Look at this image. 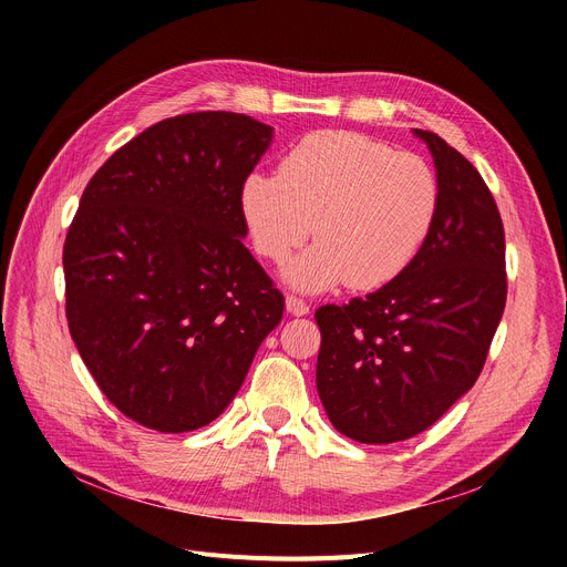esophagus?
<instances>
[{
    "instance_id": "1",
    "label": "esophagus",
    "mask_w": 567,
    "mask_h": 567,
    "mask_svg": "<svg viewBox=\"0 0 567 567\" xmlns=\"http://www.w3.org/2000/svg\"><path fill=\"white\" fill-rule=\"evenodd\" d=\"M285 306H287V312L293 315V317H303L310 312V306L301 299H296V296H287L285 299Z\"/></svg>"
}]
</instances>
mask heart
<instances>
[{"mask_svg": "<svg viewBox=\"0 0 567 567\" xmlns=\"http://www.w3.org/2000/svg\"><path fill=\"white\" fill-rule=\"evenodd\" d=\"M241 208L266 259L285 261L310 234L319 241L285 266L293 289L319 293L347 280L368 291L395 280L423 248L439 182L421 156L361 133L321 131L291 148L280 174H250Z\"/></svg>", "mask_w": 567, "mask_h": 567, "instance_id": "b5f03b06", "label": "heart"}]
</instances>
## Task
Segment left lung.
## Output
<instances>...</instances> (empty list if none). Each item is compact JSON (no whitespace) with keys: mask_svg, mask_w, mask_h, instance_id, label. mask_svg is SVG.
<instances>
[{"mask_svg":"<svg viewBox=\"0 0 567 567\" xmlns=\"http://www.w3.org/2000/svg\"><path fill=\"white\" fill-rule=\"evenodd\" d=\"M430 148L439 208L423 248L389 285L321 306L317 391L338 432L395 443L432 427L478 379L505 308V234L478 174L443 137Z\"/></svg>","mask_w":567,"mask_h":567,"instance_id":"obj_1","label":"left lung"}]
</instances>
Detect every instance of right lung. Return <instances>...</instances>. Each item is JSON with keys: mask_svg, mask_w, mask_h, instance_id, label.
Instances as JSON below:
<instances>
[{"mask_svg": "<svg viewBox=\"0 0 567 567\" xmlns=\"http://www.w3.org/2000/svg\"><path fill=\"white\" fill-rule=\"evenodd\" d=\"M274 128L178 114L94 174L64 244L71 338L105 398L182 434L229 406L285 299L244 246L241 188Z\"/></svg>", "mask_w": 567, "mask_h": 567, "instance_id": "1", "label": "right lung"}]
</instances>
